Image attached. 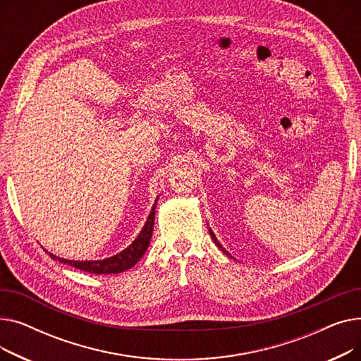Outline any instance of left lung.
Here are the masks:
<instances>
[{"label":"left lung","instance_id":"8db88e82","mask_svg":"<svg viewBox=\"0 0 361 361\" xmlns=\"http://www.w3.org/2000/svg\"><path fill=\"white\" fill-rule=\"evenodd\" d=\"M209 234H211V237H212V240H214V243H215V244H216V245H218V249H219V250H221V252H222V253H225V255H226V256H230V257H231V255H230V253H228V252H226V250H225V249H224V247H222V244H221V243H219V241H218V240H216V237H215V234H214V231H212V230H211V228H209Z\"/></svg>","mask_w":361,"mask_h":361}]
</instances>
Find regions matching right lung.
<instances>
[{
	"label": "right lung",
	"instance_id": "obj_1",
	"mask_svg": "<svg viewBox=\"0 0 361 361\" xmlns=\"http://www.w3.org/2000/svg\"><path fill=\"white\" fill-rule=\"evenodd\" d=\"M158 202L155 200L154 206H152V211L146 219V224L143 225V228L140 234L136 237V240L133 241L127 249L123 252L114 255L111 257L102 259V260H68L55 256L49 253L52 259L60 260L64 264H70L73 268H78L85 272L90 274H98V275H108V274H120L124 272L130 268L135 267V264L143 257L145 252L149 247V243L152 238V233H154V222H155V207ZM47 252V250H45Z\"/></svg>",
	"mask_w": 361,
	"mask_h": 361
}]
</instances>
